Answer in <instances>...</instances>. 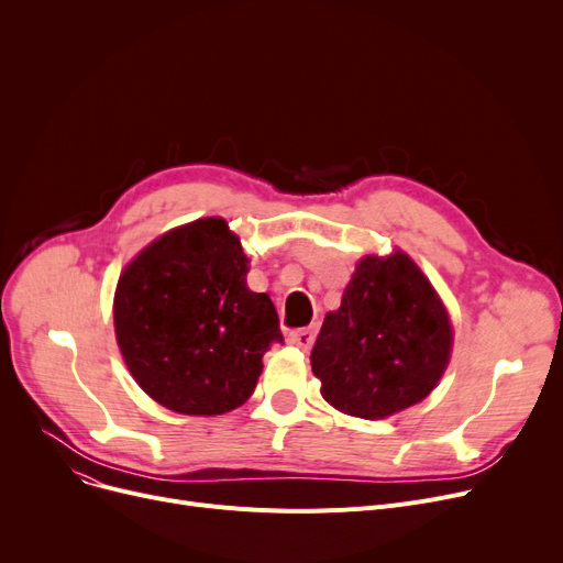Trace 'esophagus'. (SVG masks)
Here are the masks:
<instances>
[{"label":"esophagus","mask_w":563,"mask_h":563,"mask_svg":"<svg viewBox=\"0 0 563 563\" xmlns=\"http://www.w3.org/2000/svg\"><path fill=\"white\" fill-rule=\"evenodd\" d=\"M314 338H317V327L299 329V331H291V333H289V342L297 344V346L303 349V351H308V349L314 344Z\"/></svg>","instance_id":"34e87169"}]
</instances>
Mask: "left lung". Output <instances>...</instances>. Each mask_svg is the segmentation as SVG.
Segmentation results:
<instances>
[{"mask_svg":"<svg viewBox=\"0 0 563 563\" xmlns=\"http://www.w3.org/2000/svg\"><path fill=\"white\" fill-rule=\"evenodd\" d=\"M452 353V323L420 266L406 253L358 262L335 312L321 323L310 363L321 397L363 420L422 401Z\"/></svg>","mask_w":563,"mask_h":563,"instance_id":"1","label":"left lung"}]
</instances>
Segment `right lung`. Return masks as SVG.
Instances as JSON below:
<instances>
[{"mask_svg":"<svg viewBox=\"0 0 563 563\" xmlns=\"http://www.w3.org/2000/svg\"><path fill=\"white\" fill-rule=\"evenodd\" d=\"M246 274L240 236L219 217L168 230L128 264L113 327L143 393L183 416H221L253 395L283 333Z\"/></svg>","mask_w":563,"mask_h":563,"instance_id":"add662e5","label":"right lung"}]
</instances>
